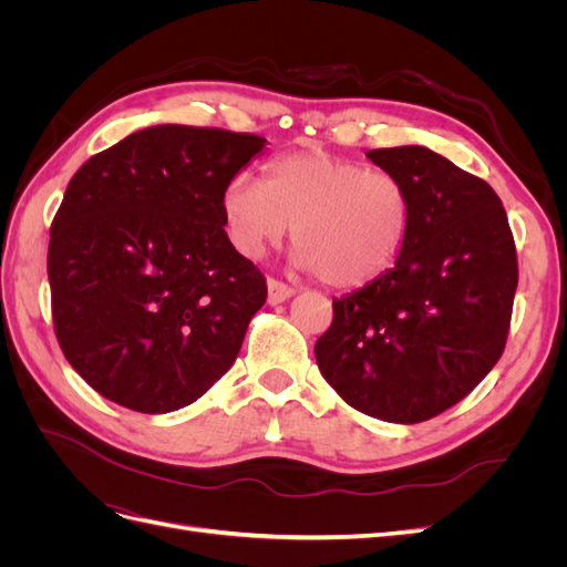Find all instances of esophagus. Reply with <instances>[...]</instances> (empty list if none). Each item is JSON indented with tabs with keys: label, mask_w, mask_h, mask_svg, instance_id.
I'll list each match as a JSON object with an SVG mask.
<instances>
[{
	"label": "esophagus",
	"mask_w": 567,
	"mask_h": 567,
	"mask_svg": "<svg viewBox=\"0 0 567 567\" xmlns=\"http://www.w3.org/2000/svg\"><path fill=\"white\" fill-rule=\"evenodd\" d=\"M293 296H296V290L290 288V286H286V284L277 281V279H269L267 281V302L269 305L286 302V300H290Z\"/></svg>",
	"instance_id": "esophagus-1"
}]
</instances>
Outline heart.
I'll return each mask as SVG.
<instances>
[{"label":"heart","instance_id":"1","mask_svg":"<svg viewBox=\"0 0 567 567\" xmlns=\"http://www.w3.org/2000/svg\"><path fill=\"white\" fill-rule=\"evenodd\" d=\"M231 244L246 257L279 246L293 227V265L333 288H362L398 262L411 229V198L385 169L296 151L267 163L262 182L236 175L221 192Z\"/></svg>","mask_w":567,"mask_h":567}]
</instances>
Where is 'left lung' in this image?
<instances>
[{"mask_svg":"<svg viewBox=\"0 0 567 567\" xmlns=\"http://www.w3.org/2000/svg\"><path fill=\"white\" fill-rule=\"evenodd\" d=\"M411 198L402 255L333 300L315 346L326 381L362 414L427 421L499 362L518 286L516 244L494 188L425 146L369 151Z\"/></svg>","mask_w":567,"mask_h":567,"instance_id":"1","label":"left lung"}]
</instances>
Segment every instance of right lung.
<instances>
[{
    "mask_svg": "<svg viewBox=\"0 0 567 567\" xmlns=\"http://www.w3.org/2000/svg\"><path fill=\"white\" fill-rule=\"evenodd\" d=\"M265 146L156 125L68 184L47 257L51 315L65 359L106 400L167 414L236 362L267 284L229 241L221 192Z\"/></svg>",
    "mask_w": 567,
    "mask_h": 567,
    "instance_id": "obj_1",
    "label": "right lung"
}]
</instances>
